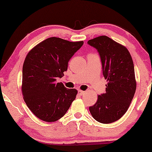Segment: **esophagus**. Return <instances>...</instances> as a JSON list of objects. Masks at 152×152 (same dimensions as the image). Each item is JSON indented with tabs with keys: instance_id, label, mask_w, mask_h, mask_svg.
<instances>
[{
	"instance_id": "34e87169",
	"label": "esophagus",
	"mask_w": 152,
	"mask_h": 152,
	"mask_svg": "<svg viewBox=\"0 0 152 152\" xmlns=\"http://www.w3.org/2000/svg\"><path fill=\"white\" fill-rule=\"evenodd\" d=\"M78 93H79V95H84V93H85V91H82V90H79V91H78Z\"/></svg>"
}]
</instances>
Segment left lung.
Segmentation results:
<instances>
[{
  "instance_id": "1",
  "label": "left lung",
  "mask_w": 152,
  "mask_h": 152,
  "mask_svg": "<svg viewBox=\"0 0 152 152\" xmlns=\"http://www.w3.org/2000/svg\"><path fill=\"white\" fill-rule=\"evenodd\" d=\"M88 43L98 51L107 80L106 93L89 107L97 122L109 124L121 118L127 111L136 89L134 62L127 48L107 36L91 39Z\"/></svg>"
}]
</instances>
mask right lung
Returning <instances> with one entry per match:
<instances>
[{
  "instance_id": "add662e5",
  "label": "right lung",
  "mask_w": 152,
  "mask_h": 152,
  "mask_svg": "<svg viewBox=\"0 0 152 152\" xmlns=\"http://www.w3.org/2000/svg\"><path fill=\"white\" fill-rule=\"evenodd\" d=\"M84 41L72 42L50 37L34 46L23 66L21 90L33 114L45 122H55L65 115L77 91L66 88L58 77L64 76L68 61Z\"/></svg>"
}]
</instances>
